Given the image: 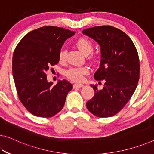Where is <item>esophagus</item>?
<instances>
[{
    "label": "esophagus",
    "instance_id": "obj_1",
    "mask_svg": "<svg viewBox=\"0 0 154 154\" xmlns=\"http://www.w3.org/2000/svg\"><path fill=\"white\" fill-rule=\"evenodd\" d=\"M84 85H83V84H82V83H75L74 85V88H77V87H83Z\"/></svg>",
    "mask_w": 154,
    "mask_h": 154
}]
</instances>
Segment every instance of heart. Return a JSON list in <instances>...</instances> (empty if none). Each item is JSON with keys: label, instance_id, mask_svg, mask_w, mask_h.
<instances>
[{"label": "heart", "instance_id": "1", "mask_svg": "<svg viewBox=\"0 0 154 154\" xmlns=\"http://www.w3.org/2000/svg\"><path fill=\"white\" fill-rule=\"evenodd\" d=\"M75 45L79 48V50L84 54H89L91 52L93 49V45L90 41L85 38H80L78 39L75 42ZM66 50L62 49L59 52L58 59L59 61L61 63L64 62L66 59ZM89 68L82 66V67H71L65 72V75L68 79L74 80V81L79 82L83 79L85 75L89 74Z\"/></svg>", "mask_w": 154, "mask_h": 154}]
</instances>
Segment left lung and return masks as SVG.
Here are the masks:
<instances>
[{
  "instance_id": "left-lung-1",
  "label": "left lung",
  "mask_w": 154,
  "mask_h": 154,
  "mask_svg": "<svg viewBox=\"0 0 154 154\" xmlns=\"http://www.w3.org/2000/svg\"><path fill=\"white\" fill-rule=\"evenodd\" d=\"M82 33L100 47V67L94 76L96 80L105 81L102 89L91 85L95 94L87 103V108L97 117L113 116L128 103L138 85V51L131 39L112 26H96L85 29Z\"/></svg>"
}]
</instances>
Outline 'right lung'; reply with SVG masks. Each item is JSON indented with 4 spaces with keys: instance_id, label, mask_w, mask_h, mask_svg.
Segmentation results:
<instances>
[{
    "instance_id": "right-lung-1",
    "label": "right lung",
    "mask_w": 154,
    "mask_h": 154,
    "mask_svg": "<svg viewBox=\"0 0 154 154\" xmlns=\"http://www.w3.org/2000/svg\"><path fill=\"white\" fill-rule=\"evenodd\" d=\"M75 33L54 26L38 28L26 34L14 50L12 72L18 98L36 116L49 118L60 112L73 88L65 79L52 86L46 72L58 63L61 47Z\"/></svg>"
}]
</instances>
